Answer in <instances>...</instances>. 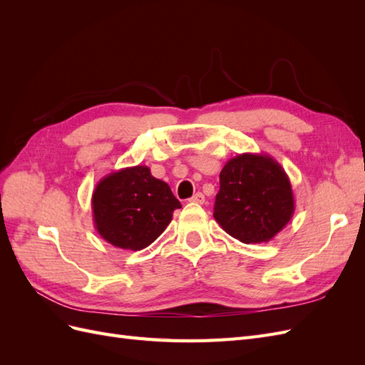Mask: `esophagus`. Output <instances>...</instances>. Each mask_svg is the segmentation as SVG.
Returning a JSON list of instances; mask_svg holds the SVG:
<instances>
[{
  "label": "esophagus",
  "mask_w": 365,
  "mask_h": 365,
  "mask_svg": "<svg viewBox=\"0 0 365 365\" xmlns=\"http://www.w3.org/2000/svg\"><path fill=\"white\" fill-rule=\"evenodd\" d=\"M190 201L195 202V204H204V202H205V197H204L202 193L197 192L196 195H193V196L190 197Z\"/></svg>",
  "instance_id": "34e87169"
}]
</instances>
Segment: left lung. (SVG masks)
I'll return each instance as SVG.
<instances>
[{"instance_id": "left-lung-1", "label": "left lung", "mask_w": 365, "mask_h": 365, "mask_svg": "<svg viewBox=\"0 0 365 365\" xmlns=\"http://www.w3.org/2000/svg\"><path fill=\"white\" fill-rule=\"evenodd\" d=\"M215 219L244 244L269 242L291 220L295 200L284 169L267 153H240L219 175Z\"/></svg>"}]
</instances>
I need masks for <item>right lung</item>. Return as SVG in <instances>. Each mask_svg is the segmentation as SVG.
<instances>
[{
  "instance_id": "right-lung-1",
  "label": "right lung",
  "mask_w": 365,
  "mask_h": 365,
  "mask_svg": "<svg viewBox=\"0 0 365 365\" xmlns=\"http://www.w3.org/2000/svg\"><path fill=\"white\" fill-rule=\"evenodd\" d=\"M91 208L97 233L108 244L140 251L168 228L181 202L168 182L152 176L148 165H134L98 181Z\"/></svg>"
}]
</instances>
